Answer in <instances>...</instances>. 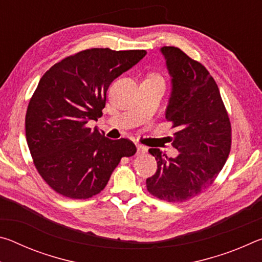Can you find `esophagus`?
<instances>
[{"mask_svg":"<svg viewBox=\"0 0 262 262\" xmlns=\"http://www.w3.org/2000/svg\"><path fill=\"white\" fill-rule=\"evenodd\" d=\"M136 149H137V151H136L137 155L143 154V152L147 151V148H145L144 145H142V144H136Z\"/></svg>","mask_w":262,"mask_h":262,"instance_id":"esophagus-1","label":"esophagus"}]
</instances>
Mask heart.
Segmentation results:
<instances>
[{
    "label": "heart",
    "mask_w": 262,
    "mask_h": 262,
    "mask_svg": "<svg viewBox=\"0 0 262 262\" xmlns=\"http://www.w3.org/2000/svg\"><path fill=\"white\" fill-rule=\"evenodd\" d=\"M152 77H156V76H152Z\"/></svg>",
    "instance_id": "heart-1"
}]
</instances>
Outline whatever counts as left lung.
Listing matches in <instances>:
<instances>
[{"label": "left lung", "mask_w": 262, "mask_h": 262, "mask_svg": "<svg viewBox=\"0 0 262 262\" xmlns=\"http://www.w3.org/2000/svg\"><path fill=\"white\" fill-rule=\"evenodd\" d=\"M161 52L172 77L165 118L177 128L172 145L178 156L149 149L157 171L147 179V188L161 200L185 202L211 186L223 168L231 149V123L205 66L178 47L164 46Z\"/></svg>", "instance_id": "left-lung-1"}]
</instances>
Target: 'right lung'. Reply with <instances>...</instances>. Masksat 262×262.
Masks as SVG:
<instances>
[{"label": "right lung", "instance_id": "add662e5", "mask_svg": "<svg viewBox=\"0 0 262 262\" xmlns=\"http://www.w3.org/2000/svg\"><path fill=\"white\" fill-rule=\"evenodd\" d=\"M144 50L90 48L43 74L26 111V141L34 166L56 193L89 199L100 193L122 157L136 147L88 127L103 115L110 84L143 59Z\"/></svg>", "mask_w": 262, "mask_h": 262}]
</instances>
